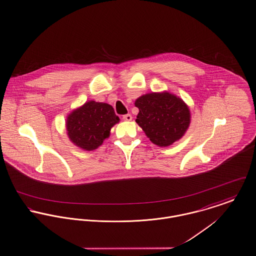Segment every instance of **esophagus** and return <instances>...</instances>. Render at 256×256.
I'll return each mask as SVG.
<instances>
[{"instance_id": "obj_1", "label": "esophagus", "mask_w": 256, "mask_h": 256, "mask_svg": "<svg viewBox=\"0 0 256 256\" xmlns=\"http://www.w3.org/2000/svg\"><path fill=\"white\" fill-rule=\"evenodd\" d=\"M123 120H125V121H131V120H132V116H131L130 114H125V116H123Z\"/></svg>"}]
</instances>
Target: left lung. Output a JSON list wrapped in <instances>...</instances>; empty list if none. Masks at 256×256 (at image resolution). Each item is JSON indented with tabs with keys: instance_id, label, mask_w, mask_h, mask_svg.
Listing matches in <instances>:
<instances>
[{
	"instance_id": "8db88e82",
	"label": "left lung",
	"mask_w": 256,
	"mask_h": 256,
	"mask_svg": "<svg viewBox=\"0 0 256 256\" xmlns=\"http://www.w3.org/2000/svg\"><path fill=\"white\" fill-rule=\"evenodd\" d=\"M139 108L136 122L150 140L166 148L181 139L190 123L186 102L174 94L148 93L135 100Z\"/></svg>"
}]
</instances>
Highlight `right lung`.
Wrapping results in <instances>:
<instances>
[{
	"instance_id": "right-lung-1",
	"label": "right lung",
	"mask_w": 256,
	"mask_h": 256,
	"mask_svg": "<svg viewBox=\"0 0 256 256\" xmlns=\"http://www.w3.org/2000/svg\"><path fill=\"white\" fill-rule=\"evenodd\" d=\"M119 120L110 104L88 100L70 112L66 127L70 142L84 150L91 152L110 137V129Z\"/></svg>"
}]
</instances>
